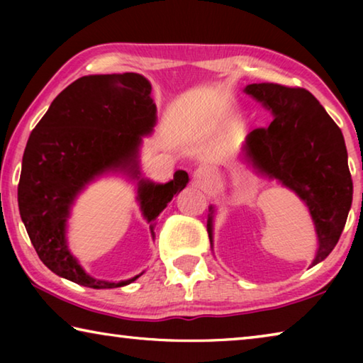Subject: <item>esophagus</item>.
Segmentation results:
<instances>
[{
    "label": "esophagus",
    "instance_id": "34e87169",
    "mask_svg": "<svg viewBox=\"0 0 363 363\" xmlns=\"http://www.w3.org/2000/svg\"><path fill=\"white\" fill-rule=\"evenodd\" d=\"M210 177H211V171L206 167L196 168V171L194 173V179L199 184H206L208 181H210Z\"/></svg>",
    "mask_w": 363,
    "mask_h": 363
}]
</instances>
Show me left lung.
<instances>
[{
  "mask_svg": "<svg viewBox=\"0 0 363 363\" xmlns=\"http://www.w3.org/2000/svg\"><path fill=\"white\" fill-rule=\"evenodd\" d=\"M243 91L270 110L274 121L248 134L242 162L256 174L293 190L309 208L317 233L311 267L315 266L336 247L352 205V179L342 133L320 102L303 88L255 83ZM213 219L211 205L206 224L211 248Z\"/></svg>",
  "mask_w": 363,
  "mask_h": 363,
  "instance_id": "obj_1",
  "label": "left lung"
}]
</instances>
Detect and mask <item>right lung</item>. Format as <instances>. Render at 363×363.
Listing matches in <instances>:
<instances>
[{
    "label": "right lung",
    "instance_id": "add662e5",
    "mask_svg": "<svg viewBox=\"0 0 363 363\" xmlns=\"http://www.w3.org/2000/svg\"><path fill=\"white\" fill-rule=\"evenodd\" d=\"M152 84L139 73L78 78L60 93L35 126L22 158L17 189L21 218L40 259L59 277L104 290L130 285L91 277L69 250L67 220L83 190L106 174H123L136 184V200L155 238V219L187 186L176 171L167 184L140 173V145L157 125Z\"/></svg>",
    "mask_w": 363,
    "mask_h": 363
}]
</instances>
